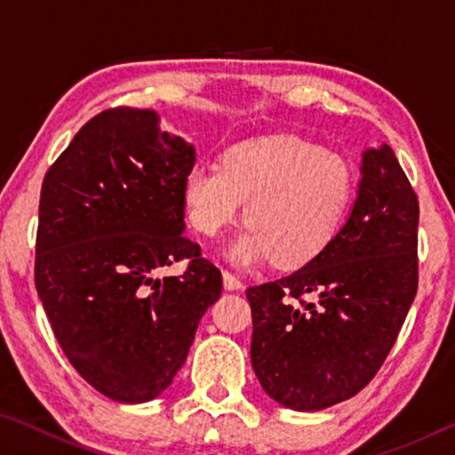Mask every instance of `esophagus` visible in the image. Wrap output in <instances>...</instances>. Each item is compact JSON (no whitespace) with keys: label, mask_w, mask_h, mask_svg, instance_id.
Masks as SVG:
<instances>
[{"label":"esophagus","mask_w":455,"mask_h":455,"mask_svg":"<svg viewBox=\"0 0 455 455\" xmlns=\"http://www.w3.org/2000/svg\"><path fill=\"white\" fill-rule=\"evenodd\" d=\"M222 283H225V289H227V291H238V289H243L241 279H238V276H235L233 273H228V271H222Z\"/></svg>","instance_id":"esophagus-1"}]
</instances>
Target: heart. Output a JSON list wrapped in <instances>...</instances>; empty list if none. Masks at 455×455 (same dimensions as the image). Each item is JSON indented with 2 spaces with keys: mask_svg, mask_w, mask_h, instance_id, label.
Here are the masks:
<instances>
[{
  "mask_svg": "<svg viewBox=\"0 0 455 455\" xmlns=\"http://www.w3.org/2000/svg\"><path fill=\"white\" fill-rule=\"evenodd\" d=\"M353 171L337 152L297 136L275 134L233 144L222 164H192L182 182L190 225L214 236L238 219L246 227L230 244L238 267L273 259L295 268L313 260L341 228L353 200Z\"/></svg>",
  "mask_w": 455,
  "mask_h": 455,
  "instance_id": "obj_1",
  "label": "heart"
}]
</instances>
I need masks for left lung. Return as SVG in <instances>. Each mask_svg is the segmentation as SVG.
<instances>
[{"instance_id":"1","label":"left lung","mask_w":455,"mask_h":455,"mask_svg":"<svg viewBox=\"0 0 455 455\" xmlns=\"http://www.w3.org/2000/svg\"><path fill=\"white\" fill-rule=\"evenodd\" d=\"M418 196L394 150L365 148L355 203L327 249L246 291L251 363L268 397L319 411L373 379L418 292Z\"/></svg>"}]
</instances>
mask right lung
<instances>
[{"instance_id":"add662e5","label":"right lung","mask_w":455,"mask_h":455,"mask_svg":"<svg viewBox=\"0 0 455 455\" xmlns=\"http://www.w3.org/2000/svg\"><path fill=\"white\" fill-rule=\"evenodd\" d=\"M195 146L160 130L154 110L92 118L42 184L36 289L61 351L120 403L172 383L222 276L184 236L182 182ZM189 259L180 277L156 273Z\"/></svg>"}]
</instances>
